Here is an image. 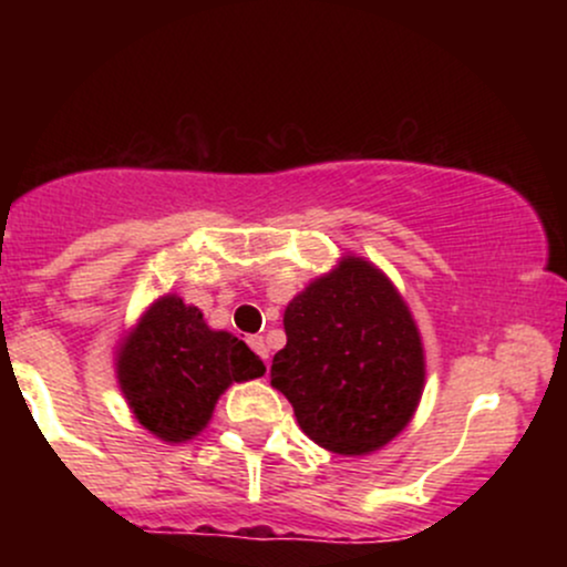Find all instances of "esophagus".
<instances>
[{
	"label": "esophagus",
	"mask_w": 567,
	"mask_h": 567,
	"mask_svg": "<svg viewBox=\"0 0 567 567\" xmlns=\"http://www.w3.org/2000/svg\"><path fill=\"white\" fill-rule=\"evenodd\" d=\"M247 343H250V349L256 351V354L261 357V360H269V347H266L264 336H250V338H247Z\"/></svg>",
	"instance_id": "obj_1"
}]
</instances>
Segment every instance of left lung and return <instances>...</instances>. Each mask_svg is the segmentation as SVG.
I'll use <instances>...</instances> for the list:
<instances>
[{"label":"left lung","instance_id":"8db88e82","mask_svg":"<svg viewBox=\"0 0 567 567\" xmlns=\"http://www.w3.org/2000/svg\"><path fill=\"white\" fill-rule=\"evenodd\" d=\"M288 343L271 362L309 440L338 455H368L410 424L424 394L419 324L394 282L347 252L285 306Z\"/></svg>","mask_w":567,"mask_h":567}]
</instances>
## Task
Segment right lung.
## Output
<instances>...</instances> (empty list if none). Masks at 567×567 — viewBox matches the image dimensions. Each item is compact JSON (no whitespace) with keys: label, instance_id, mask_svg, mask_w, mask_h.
I'll return each instance as SVG.
<instances>
[{"label":"right lung","instance_id":"add662e5","mask_svg":"<svg viewBox=\"0 0 567 567\" xmlns=\"http://www.w3.org/2000/svg\"><path fill=\"white\" fill-rule=\"evenodd\" d=\"M114 370L135 421L178 445L210 424L231 383L261 379L266 365L237 336L213 330L197 306L167 292L120 338Z\"/></svg>","mask_w":567,"mask_h":567}]
</instances>
